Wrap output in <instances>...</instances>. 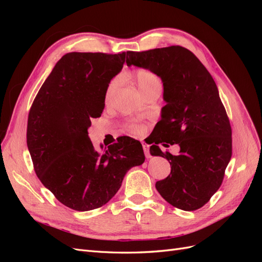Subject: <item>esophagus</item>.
I'll list each match as a JSON object with an SVG mask.
<instances>
[{
    "label": "esophagus",
    "mask_w": 262,
    "mask_h": 262,
    "mask_svg": "<svg viewBox=\"0 0 262 262\" xmlns=\"http://www.w3.org/2000/svg\"><path fill=\"white\" fill-rule=\"evenodd\" d=\"M142 146H143V149H144V154L146 156V158H149L150 157V154H149V147L147 144H142Z\"/></svg>",
    "instance_id": "obj_1"
}]
</instances>
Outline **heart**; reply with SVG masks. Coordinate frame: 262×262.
<instances>
[{"mask_svg": "<svg viewBox=\"0 0 262 262\" xmlns=\"http://www.w3.org/2000/svg\"><path fill=\"white\" fill-rule=\"evenodd\" d=\"M131 78L138 86V89L142 93V95H145L150 90L161 86V81L160 78H158V76L155 73H153L152 71L146 70V69H139L137 71H134V72L131 74ZM119 83H120L119 77L113 78V80L108 83L105 91L106 101H109L110 98L114 96V94L116 93L119 86ZM125 128L126 130H129L134 134H141L144 130L143 125L137 122H128L125 124Z\"/></svg>", "mask_w": 262, "mask_h": 262, "instance_id": "obj_1", "label": "heart"}]
</instances>
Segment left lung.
I'll use <instances>...</instances> for the list:
<instances>
[{
	"mask_svg": "<svg viewBox=\"0 0 262 262\" xmlns=\"http://www.w3.org/2000/svg\"><path fill=\"white\" fill-rule=\"evenodd\" d=\"M125 62L152 71L164 85L167 104L149 152L165 157L171 170L156 182L157 191L180 210L202 208L221 187L232 157V128L215 82L201 61L180 46L126 51ZM163 141L178 144L180 155L162 152L156 144Z\"/></svg>",
	"mask_w": 262,
	"mask_h": 262,
	"instance_id": "1",
	"label": "left lung"
}]
</instances>
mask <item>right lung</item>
Listing matches in <instances>:
<instances>
[{
	"label": "right lung",
	"instance_id": "obj_1",
	"mask_svg": "<svg viewBox=\"0 0 262 262\" xmlns=\"http://www.w3.org/2000/svg\"><path fill=\"white\" fill-rule=\"evenodd\" d=\"M124 60L125 52L67 53L30 107L27 146L36 175L72 210L102 207L121 187L126 171L144 163L139 141L126 137L99 152L87 132L91 119L102 114L106 87Z\"/></svg>",
	"mask_w": 262,
	"mask_h": 262
}]
</instances>
